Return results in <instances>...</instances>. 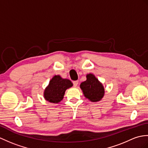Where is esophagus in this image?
<instances>
[{
	"instance_id": "34e87169",
	"label": "esophagus",
	"mask_w": 148,
	"mask_h": 148,
	"mask_svg": "<svg viewBox=\"0 0 148 148\" xmlns=\"http://www.w3.org/2000/svg\"><path fill=\"white\" fill-rule=\"evenodd\" d=\"M78 83H79V81H73V85L74 87H76L78 85Z\"/></svg>"
}]
</instances>
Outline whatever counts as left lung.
<instances>
[{"instance_id": "1", "label": "left lung", "mask_w": 148, "mask_h": 148, "mask_svg": "<svg viewBox=\"0 0 148 148\" xmlns=\"http://www.w3.org/2000/svg\"><path fill=\"white\" fill-rule=\"evenodd\" d=\"M86 79L80 85L84 97L92 102L100 101L105 94L103 86L92 74H87Z\"/></svg>"}]
</instances>
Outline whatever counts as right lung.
<instances>
[{"label":"right lung","mask_w":148,"mask_h":148,"mask_svg":"<svg viewBox=\"0 0 148 148\" xmlns=\"http://www.w3.org/2000/svg\"><path fill=\"white\" fill-rule=\"evenodd\" d=\"M73 86L70 80L62 78L59 75H55L44 91V98L50 103H58L64 98L67 89Z\"/></svg>","instance_id":"obj_1"}]
</instances>
